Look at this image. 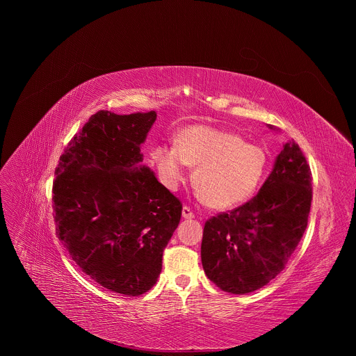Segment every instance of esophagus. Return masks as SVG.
Listing matches in <instances>:
<instances>
[{"mask_svg":"<svg viewBox=\"0 0 356 356\" xmlns=\"http://www.w3.org/2000/svg\"><path fill=\"white\" fill-rule=\"evenodd\" d=\"M181 216H183V218H186V220H191V218H194V213H193V210H191L190 207H187V206H184V207H183Z\"/></svg>","mask_w":356,"mask_h":356,"instance_id":"1","label":"esophagus"}]
</instances>
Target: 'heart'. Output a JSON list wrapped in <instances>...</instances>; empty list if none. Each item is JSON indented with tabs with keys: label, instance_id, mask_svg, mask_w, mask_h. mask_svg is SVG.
I'll return each instance as SVG.
<instances>
[{
	"label": "heart",
	"instance_id": "b5f03b06",
	"mask_svg": "<svg viewBox=\"0 0 356 356\" xmlns=\"http://www.w3.org/2000/svg\"><path fill=\"white\" fill-rule=\"evenodd\" d=\"M162 183L176 190L187 177L186 166L195 168L194 183L206 202L218 210L248 201L268 170L264 147L243 142L238 134L207 125L183 129L176 146L159 145L152 152Z\"/></svg>",
	"mask_w": 356,
	"mask_h": 356
}]
</instances>
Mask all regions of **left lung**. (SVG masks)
Wrapping results in <instances>:
<instances>
[{
    "mask_svg": "<svg viewBox=\"0 0 356 356\" xmlns=\"http://www.w3.org/2000/svg\"><path fill=\"white\" fill-rule=\"evenodd\" d=\"M312 200L310 166L290 140L255 197L207 220L201 242L207 277L232 294L266 286L284 269L306 231Z\"/></svg>",
    "mask_w": 356,
    "mask_h": 356,
    "instance_id": "1",
    "label": "left lung"
}]
</instances>
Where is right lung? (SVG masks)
I'll list each match as a JSON object with an SVG mask.
<instances>
[{"label":"right lung","instance_id":"right-lung-1","mask_svg":"<svg viewBox=\"0 0 356 356\" xmlns=\"http://www.w3.org/2000/svg\"><path fill=\"white\" fill-rule=\"evenodd\" d=\"M156 113L91 115L55 170L56 235L77 266L103 287L139 296L162 272L181 202L140 165Z\"/></svg>","mask_w":356,"mask_h":356}]
</instances>
